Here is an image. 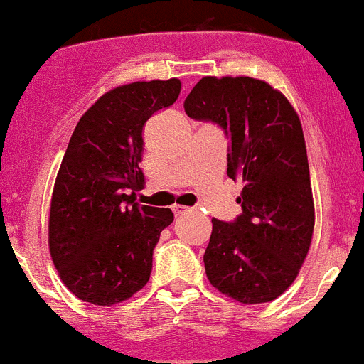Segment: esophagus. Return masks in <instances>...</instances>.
<instances>
[{
  "instance_id": "esophagus-1",
  "label": "esophagus",
  "mask_w": 364,
  "mask_h": 364,
  "mask_svg": "<svg viewBox=\"0 0 364 364\" xmlns=\"http://www.w3.org/2000/svg\"><path fill=\"white\" fill-rule=\"evenodd\" d=\"M187 212H191L189 207H183V205H173V214H175V215L187 214Z\"/></svg>"
}]
</instances>
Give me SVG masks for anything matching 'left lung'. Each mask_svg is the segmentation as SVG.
<instances>
[{"label":"left lung","mask_w":364,"mask_h":364,"mask_svg":"<svg viewBox=\"0 0 364 364\" xmlns=\"http://www.w3.org/2000/svg\"><path fill=\"white\" fill-rule=\"evenodd\" d=\"M183 109L226 132V173L242 181V214L233 223L212 219L208 282L242 304L274 301L299 274L315 226L299 117L279 90L246 75L201 77Z\"/></svg>","instance_id":"8db88e82"}]
</instances>
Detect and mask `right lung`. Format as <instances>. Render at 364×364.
I'll use <instances>...</instances> for the list:
<instances>
[{
    "label": "right lung",
    "mask_w": 364,
    "mask_h": 364,
    "mask_svg": "<svg viewBox=\"0 0 364 364\" xmlns=\"http://www.w3.org/2000/svg\"><path fill=\"white\" fill-rule=\"evenodd\" d=\"M181 81H136L104 93L79 118L51 198L49 251L61 282L81 301L113 306L149 283L154 247L170 208L136 203L143 125L171 106Z\"/></svg>",
    "instance_id": "add662e5"
}]
</instances>
